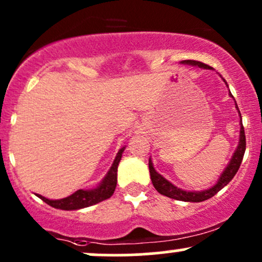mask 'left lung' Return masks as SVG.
<instances>
[{
  "label": "left lung",
  "instance_id": "1",
  "mask_svg": "<svg viewBox=\"0 0 262 262\" xmlns=\"http://www.w3.org/2000/svg\"><path fill=\"white\" fill-rule=\"evenodd\" d=\"M180 63H182V64L192 66V67L204 68V70H212L210 66L205 64V63L198 62V61H190V59H188V61H182ZM223 80L225 82V79L224 78H223ZM229 94L231 96V93H230V92H229ZM235 107H236L237 112H238V117L241 118V113H240V111H238L236 102H235ZM245 149H246L245 132H244L243 120H240V137H238V144L236 146V149H235L234 154H232L229 164L226 165V168L224 169L223 173L220 174L216 184H215V185H212L211 188L206 189V190H201V191L183 190V189L175 186L173 183H170L169 180H166L163 175H160L159 173H158V171L154 169V165H153V162H151V159H149V171H150L151 183H153L154 188L157 189L158 192H160V194L164 195V196L171 198V199L180 200V201H190V203H200V201L208 200V199H210L211 196H214L217 191H220L224 186L228 185V184L231 182V179L235 177V174L237 173L238 168H240V164H241V162H243L244 154H245Z\"/></svg>",
  "mask_w": 262,
  "mask_h": 262
}]
</instances>
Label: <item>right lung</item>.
Returning <instances> with one entry per match:
<instances>
[{
	"label": "right lung",
	"mask_w": 262,
	"mask_h": 262,
	"mask_svg": "<svg viewBox=\"0 0 262 262\" xmlns=\"http://www.w3.org/2000/svg\"><path fill=\"white\" fill-rule=\"evenodd\" d=\"M124 149L125 146L119 149L116 159H114L113 164H112L111 169H109L108 173L105 174V177L103 178V180L98 184L97 188L88 189V190L79 189V190L73 192L70 196L57 200L47 199V198L42 196L39 194H37V196L45 201L46 204L52 206V208L61 209V210H79V209L88 208V206L96 205V204L100 203V201L109 199L113 195L114 190H116L118 165H119L120 159H122V154L124 151Z\"/></svg>",
	"instance_id": "add662e5"
}]
</instances>
